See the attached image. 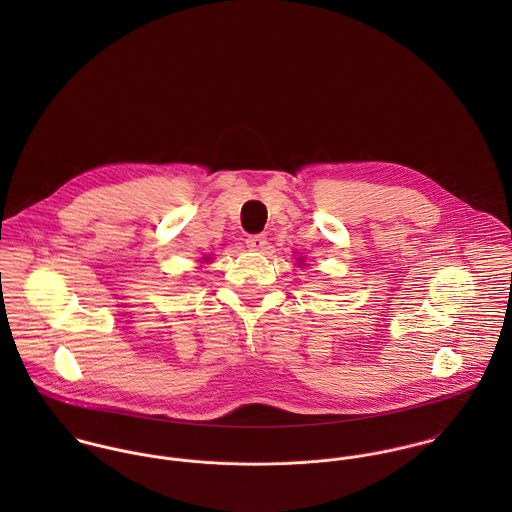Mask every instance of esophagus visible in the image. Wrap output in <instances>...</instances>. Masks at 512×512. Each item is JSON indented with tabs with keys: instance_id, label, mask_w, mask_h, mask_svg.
Here are the masks:
<instances>
[{
	"instance_id": "esophagus-1",
	"label": "esophagus",
	"mask_w": 512,
	"mask_h": 512,
	"mask_svg": "<svg viewBox=\"0 0 512 512\" xmlns=\"http://www.w3.org/2000/svg\"><path fill=\"white\" fill-rule=\"evenodd\" d=\"M244 242L250 250H262L266 246V234H250Z\"/></svg>"
}]
</instances>
